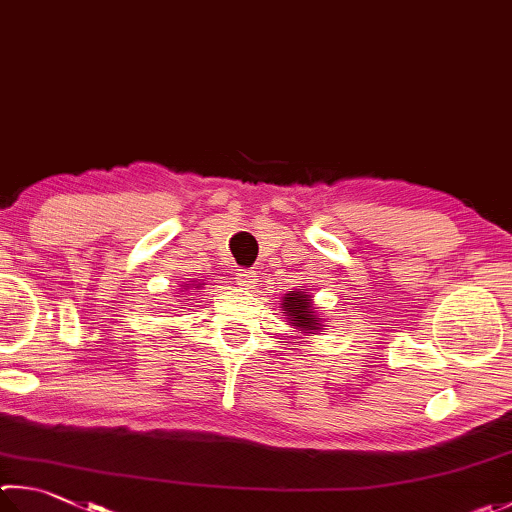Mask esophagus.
<instances>
[{
    "instance_id": "34e87169",
    "label": "esophagus",
    "mask_w": 512,
    "mask_h": 512,
    "mask_svg": "<svg viewBox=\"0 0 512 512\" xmlns=\"http://www.w3.org/2000/svg\"><path fill=\"white\" fill-rule=\"evenodd\" d=\"M236 283H238L240 287H245V289H254L256 283H258V276H256L254 269H238Z\"/></svg>"
}]
</instances>
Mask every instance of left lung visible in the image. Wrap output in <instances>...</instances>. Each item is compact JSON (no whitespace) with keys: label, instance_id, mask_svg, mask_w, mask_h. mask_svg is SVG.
I'll return each mask as SVG.
<instances>
[{"label":"left lung","instance_id":"left-lung-1","mask_svg":"<svg viewBox=\"0 0 512 512\" xmlns=\"http://www.w3.org/2000/svg\"><path fill=\"white\" fill-rule=\"evenodd\" d=\"M285 314L292 318L298 330H318V323L314 321L312 312V296L307 292H292L285 296Z\"/></svg>","mask_w":512,"mask_h":512}]
</instances>
